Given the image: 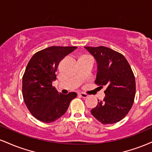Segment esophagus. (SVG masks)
Wrapping results in <instances>:
<instances>
[{"label": "esophagus", "instance_id": "esophagus-1", "mask_svg": "<svg viewBox=\"0 0 152 152\" xmlns=\"http://www.w3.org/2000/svg\"><path fill=\"white\" fill-rule=\"evenodd\" d=\"M78 96H81L83 99L87 98V97H88V95H87V94H84V93H78Z\"/></svg>", "mask_w": 152, "mask_h": 152}]
</instances>
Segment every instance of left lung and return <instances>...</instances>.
<instances>
[{
  "label": "left lung",
  "instance_id": "1",
  "mask_svg": "<svg viewBox=\"0 0 152 152\" xmlns=\"http://www.w3.org/2000/svg\"><path fill=\"white\" fill-rule=\"evenodd\" d=\"M97 63L95 83L106 86L104 100L91 109V114L104 124L123 119L132 109L136 94L135 77L121 53L105 46H85Z\"/></svg>",
  "mask_w": 152,
  "mask_h": 152
}]
</instances>
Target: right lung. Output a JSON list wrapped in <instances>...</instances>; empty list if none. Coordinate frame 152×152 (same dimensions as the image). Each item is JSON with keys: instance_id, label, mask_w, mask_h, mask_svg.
<instances>
[{"instance_id": "obj_1", "label": "right lung", "mask_w": 152, "mask_h": 152, "mask_svg": "<svg viewBox=\"0 0 152 152\" xmlns=\"http://www.w3.org/2000/svg\"><path fill=\"white\" fill-rule=\"evenodd\" d=\"M76 46H50L34 54L23 76L24 102L31 114L39 121L51 123L66 113L77 94L58 93L52 83L56 79L59 63Z\"/></svg>"}]
</instances>
